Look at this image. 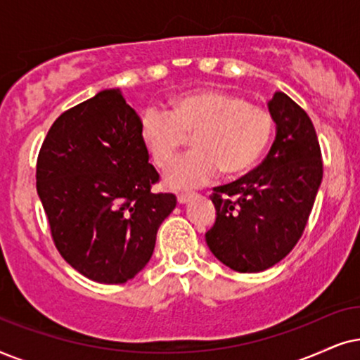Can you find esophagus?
<instances>
[{
    "mask_svg": "<svg viewBox=\"0 0 360 360\" xmlns=\"http://www.w3.org/2000/svg\"><path fill=\"white\" fill-rule=\"evenodd\" d=\"M195 195H198V194H194V193H183V194L177 195V202H179V204H188L191 199L195 198Z\"/></svg>",
    "mask_w": 360,
    "mask_h": 360,
    "instance_id": "obj_1",
    "label": "esophagus"
}]
</instances>
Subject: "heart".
<instances>
[{
    "label": "heart",
    "mask_w": 360,
    "mask_h": 360,
    "mask_svg": "<svg viewBox=\"0 0 360 360\" xmlns=\"http://www.w3.org/2000/svg\"><path fill=\"white\" fill-rule=\"evenodd\" d=\"M141 145L158 167L167 165L194 135V151L165 171L166 188L181 191L209 183L222 169L237 176L250 169L266 150L273 118L260 105L224 90H199L171 102L169 112L148 107L140 117Z\"/></svg>",
    "instance_id": "obj_1"
}]
</instances>
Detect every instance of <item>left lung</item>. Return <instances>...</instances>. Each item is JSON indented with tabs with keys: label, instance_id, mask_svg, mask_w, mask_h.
Masks as SVG:
<instances>
[{
	"label": "left lung",
	"instance_id": "1",
	"mask_svg": "<svg viewBox=\"0 0 360 360\" xmlns=\"http://www.w3.org/2000/svg\"><path fill=\"white\" fill-rule=\"evenodd\" d=\"M268 110L276 136L266 158L210 198L217 217L205 242L240 273L266 270L293 250L323 181L319 141L304 110L283 92H275Z\"/></svg>",
	"mask_w": 360,
	"mask_h": 360
}]
</instances>
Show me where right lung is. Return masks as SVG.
<instances>
[{
  "mask_svg": "<svg viewBox=\"0 0 360 360\" xmlns=\"http://www.w3.org/2000/svg\"><path fill=\"white\" fill-rule=\"evenodd\" d=\"M138 127L120 89L102 90L56 120L37 156V194L57 250L98 283L135 278L176 207L174 194L151 193L160 174Z\"/></svg>",
  "mask_w": 360,
  "mask_h": 360,
  "instance_id": "add662e5",
  "label": "right lung"
}]
</instances>
